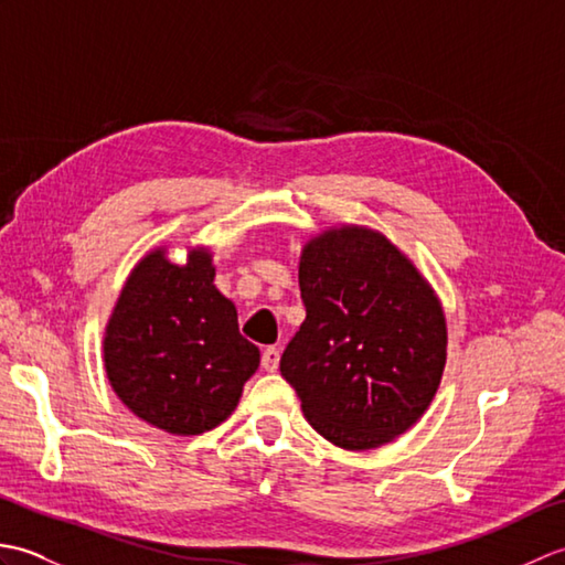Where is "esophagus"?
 <instances>
[{"mask_svg":"<svg viewBox=\"0 0 565 565\" xmlns=\"http://www.w3.org/2000/svg\"><path fill=\"white\" fill-rule=\"evenodd\" d=\"M279 347H264L262 350V366L267 371L279 369Z\"/></svg>","mask_w":565,"mask_h":565,"instance_id":"34e87169","label":"esophagus"}]
</instances>
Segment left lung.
I'll use <instances>...</instances> for the list:
<instances>
[{
	"instance_id": "8db88e82",
	"label": "left lung",
	"mask_w": 565,
	"mask_h": 565,
	"mask_svg": "<svg viewBox=\"0 0 565 565\" xmlns=\"http://www.w3.org/2000/svg\"><path fill=\"white\" fill-rule=\"evenodd\" d=\"M298 284L306 320L279 369L308 423L344 449L403 435L447 362V326L423 276L386 237L347 225L310 239Z\"/></svg>"
}]
</instances>
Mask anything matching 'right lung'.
<instances>
[{
  "label": "right lung",
  "instance_id": "obj_1",
  "mask_svg": "<svg viewBox=\"0 0 565 565\" xmlns=\"http://www.w3.org/2000/svg\"><path fill=\"white\" fill-rule=\"evenodd\" d=\"M213 276L206 249L184 267L154 249L130 274L106 328V376L118 398L170 435L221 425L259 366Z\"/></svg>",
  "mask_w": 565,
  "mask_h": 565
}]
</instances>
